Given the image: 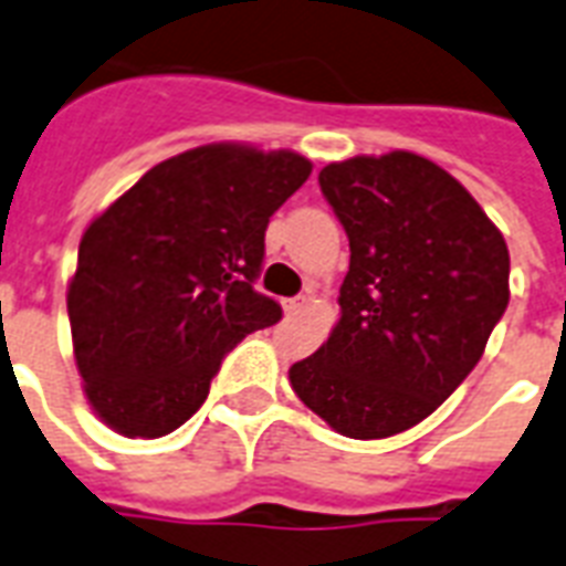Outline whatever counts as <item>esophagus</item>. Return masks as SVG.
<instances>
[{
	"label": "esophagus",
	"mask_w": 566,
	"mask_h": 566,
	"mask_svg": "<svg viewBox=\"0 0 566 566\" xmlns=\"http://www.w3.org/2000/svg\"><path fill=\"white\" fill-rule=\"evenodd\" d=\"M310 304V295H297V297H289V301H283V313L286 315H297L304 306Z\"/></svg>",
	"instance_id": "34e87169"
}]
</instances>
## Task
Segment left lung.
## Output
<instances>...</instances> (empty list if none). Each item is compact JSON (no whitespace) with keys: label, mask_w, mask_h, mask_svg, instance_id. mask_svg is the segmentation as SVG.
<instances>
[{"label":"left lung","mask_w":566,"mask_h":566,"mask_svg":"<svg viewBox=\"0 0 566 566\" xmlns=\"http://www.w3.org/2000/svg\"><path fill=\"white\" fill-rule=\"evenodd\" d=\"M318 182L352 262L339 322L289 384L336 433L384 440L431 416L475 369L511 297V256L475 197L424 156L331 161Z\"/></svg>","instance_id":"8db88e82"}]
</instances>
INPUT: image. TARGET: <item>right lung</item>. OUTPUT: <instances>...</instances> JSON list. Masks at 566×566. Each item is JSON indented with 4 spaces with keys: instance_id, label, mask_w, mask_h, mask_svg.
Wrapping results in <instances>:
<instances>
[{
    "instance_id": "1",
    "label": "right lung",
    "mask_w": 566,
    "mask_h": 566,
    "mask_svg": "<svg viewBox=\"0 0 566 566\" xmlns=\"http://www.w3.org/2000/svg\"><path fill=\"white\" fill-rule=\"evenodd\" d=\"M310 174L295 150L203 144L159 161L87 223L67 315L99 422L129 440L177 431L223 354L280 322L253 280L269 218Z\"/></svg>"
}]
</instances>
